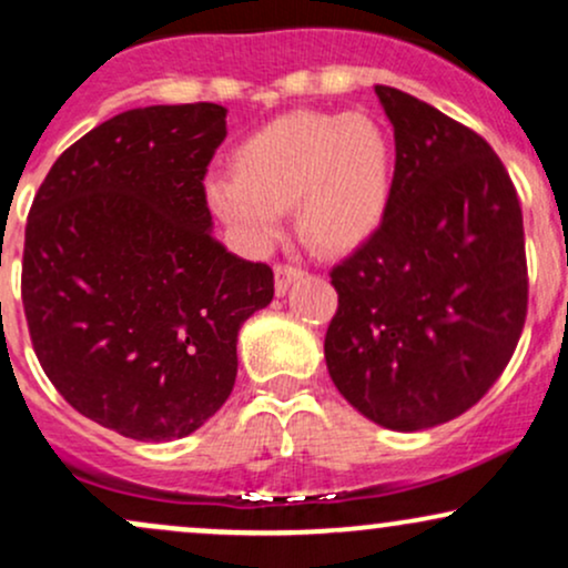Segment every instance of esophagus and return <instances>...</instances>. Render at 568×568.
Listing matches in <instances>:
<instances>
[{
  "mask_svg": "<svg viewBox=\"0 0 568 568\" xmlns=\"http://www.w3.org/2000/svg\"><path fill=\"white\" fill-rule=\"evenodd\" d=\"M304 277V270H298V266H291V264H277L275 266V293L277 296H283V293H288V288L296 280Z\"/></svg>",
  "mask_w": 568,
  "mask_h": 568,
  "instance_id": "esophagus-1",
  "label": "esophagus"
}]
</instances>
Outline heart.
<instances>
[{"instance_id": "heart-1", "label": "heart", "mask_w": 568, "mask_h": 568, "mask_svg": "<svg viewBox=\"0 0 568 568\" xmlns=\"http://www.w3.org/2000/svg\"><path fill=\"white\" fill-rule=\"evenodd\" d=\"M232 171L207 181V202L251 251L275 243L283 211L296 207L304 243L344 256L387 219L395 152L376 116L302 109L247 135L234 149Z\"/></svg>"}]
</instances>
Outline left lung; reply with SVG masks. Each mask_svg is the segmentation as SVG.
<instances>
[{
	"instance_id": "left-lung-1",
	"label": "left lung",
	"mask_w": 568,
	"mask_h": 568,
	"mask_svg": "<svg viewBox=\"0 0 568 568\" xmlns=\"http://www.w3.org/2000/svg\"><path fill=\"white\" fill-rule=\"evenodd\" d=\"M376 95L395 130L393 200L331 272L325 363L366 419L416 433L473 408L510 363L529 302L524 216L478 133L403 90Z\"/></svg>"
}]
</instances>
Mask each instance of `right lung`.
Returning <instances> with one entry per match:
<instances>
[{"instance_id":"obj_1","label":"right lung","mask_w":568,"mask_h":568,"mask_svg":"<svg viewBox=\"0 0 568 568\" xmlns=\"http://www.w3.org/2000/svg\"><path fill=\"white\" fill-rule=\"evenodd\" d=\"M219 103L130 109L71 143L26 221L23 310L48 379L133 440H175L224 406L237 334L275 296L266 264L213 237Z\"/></svg>"}]
</instances>
